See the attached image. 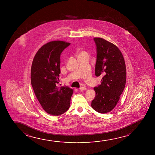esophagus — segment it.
<instances>
[{"instance_id": "obj_1", "label": "esophagus", "mask_w": 155, "mask_h": 155, "mask_svg": "<svg viewBox=\"0 0 155 155\" xmlns=\"http://www.w3.org/2000/svg\"><path fill=\"white\" fill-rule=\"evenodd\" d=\"M79 90H81V91H85L86 90V88L85 87H81L79 88Z\"/></svg>"}]
</instances>
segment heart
I'll return each mask as SVG.
<instances>
[{"label":"heart","instance_id":"b5f03b06","mask_svg":"<svg viewBox=\"0 0 155 155\" xmlns=\"http://www.w3.org/2000/svg\"><path fill=\"white\" fill-rule=\"evenodd\" d=\"M85 53H87V52L85 51H79L78 52V56L79 57V56H81V55H83L84 54H85Z\"/></svg>","mask_w":155,"mask_h":155}]
</instances>
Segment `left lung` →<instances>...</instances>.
I'll use <instances>...</instances> for the list:
<instances>
[{
	"label": "left lung",
	"instance_id": "1",
	"mask_svg": "<svg viewBox=\"0 0 155 155\" xmlns=\"http://www.w3.org/2000/svg\"><path fill=\"white\" fill-rule=\"evenodd\" d=\"M97 47L96 76H103L101 84L94 87L96 96L91 107L100 113L110 112L119 102L125 87V61L119 48L104 38H94Z\"/></svg>",
	"mask_w": 155,
	"mask_h": 155
}]
</instances>
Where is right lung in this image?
<instances>
[{
	"instance_id": "obj_1",
	"label": "right lung",
	"mask_w": 155,
	"mask_h": 155,
	"mask_svg": "<svg viewBox=\"0 0 155 155\" xmlns=\"http://www.w3.org/2000/svg\"><path fill=\"white\" fill-rule=\"evenodd\" d=\"M63 41H53L39 49L34 56L31 70V81L37 99L49 114L58 116L69 108L73 89L58 87L60 54L70 45Z\"/></svg>"
}]
</instances>
